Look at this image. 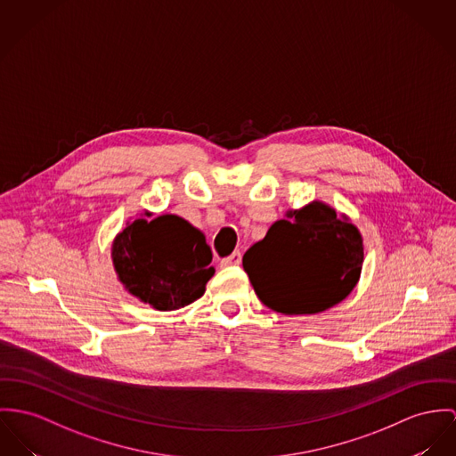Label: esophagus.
Segmentation results:
<instances>
[{"label":"esophagus","mask_w":456,"mask_h":456,"mask_svg":"<svg viewBox=\"0 0 456 456\" xmlns=\"http://www.w3.org/2000/svg\"><path fill=\"white\" fill-rule=\"evenodd\" d=\"M241 264V253L234 251L232 255H229L227 258L222 260V267H229V265H240Z\"/></svg>","instance_id":"esophagus-1"}]
</instances>
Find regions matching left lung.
I'll return each mask as SVG.
<instances>
[{
	"instance_id": "obj_1",
	"label": "left lung",
	"mask_w": 456,
	"mask_h": 456,
	"mask_svg": "<svg viewBox=\"0 0 456 456\" xmlns=\"http://www.w3.org/2000/svg\"><path fill=\"white\" fill-rule=\"evenodd\" d=\"M364 262L359 229L322 201L286 211L246 251L243 267L264 305L281 314H317L351 295Z\"/></svg>"
}]
</instances>
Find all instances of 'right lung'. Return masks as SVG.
<instances>
[{
    "label": "right lung",
    "instance_id": "1",
    "mask_svg": "<svg viewBox=\"0 0 456 456\" xmlns=\"http://www.w3.org/2000/svg\"><path fill=\"white\" fill-rule=\"evenodd\" d=\"M151 216L143 211L126 222L112 241V265L130 295L156 311H176L203 297L215 274L210 246L178 215Z\"/></svg>",
    "mask_w": 456,
    "mask_h": 456
}]
</instances>
